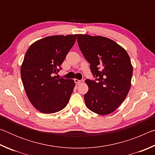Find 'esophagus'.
<instances>
[{"label": "esophagus", "instance_id": "obj_1", "mask_svg": "<svg viewBox=\"0 0 155 155\" xmlns=\"http://www.w3.org/2000/svg\"><path fill=\"white\" fill-rule=\"evenodd\" d=\"M74 82L77 84H79V83H82L84 82V81L83 79L81 80H78V79H74Z\"/></svg>", "mask_w": 155, "mask_h": 155}]
</instances>
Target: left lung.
Instances as JSON below:
<instances>
[{
	"label": "left lung",
	"instance_id": "8db88e82",
	"mask_svg": "<svg viewBox=\"0 0 155 155\" xmlns=\"http://www.w3.org/2000/svg\"><path fill=\"white\" fill-rule=\"evenodd\" d=\"M77 41L96 78L85 80L89 87L84 95L86 106L97 114H111L130 90L133 75L130 57L121 46L104 37L79 34Z\"/></svg>",
	"mask_w": 155,
	"mask_h": 155
}]
</instances>
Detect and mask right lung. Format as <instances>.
<instances>
[{
	"mask_svg": "<svg viewBox=\"0 0 155 155\" xmlns=\"http://www.w3.org/2000/svg\"><path fill=\"white\" fill-rule=\"evenodd\" d=\"M77 34L46 37L31 44L20 68L28 100L43 114H53L66 107L75 87L72 79H57L54 74L74 46Z\"/></svg>",
	"mask_w": 155,
	"mask_h": 155,
	"instance_id": "1",
	"label": "right lung"
}]
</instances>
